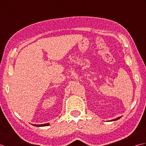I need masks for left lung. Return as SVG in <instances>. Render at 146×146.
Here are the masks:
<instances>
[{"label": "left lung", "mask_w": 146, "mask_h": 146, "mask_svg": "<svg viewBox=\"0 0 146 146\" xmlns=\"http://www.w3.org/2000/svg\"><path fill=\"white\" fill-rule=\"evenodd\" d=\"M121 117H122V116L119 117H118V118H116V119H112V120H111L108 121V122H112V121H115V120H119V119H120Z\"/></svg>", "instance_id": "obj_1"}]
</instances>
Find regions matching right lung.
I'll list each match as a JSON object with an SVG mask.
<instances>
[{
	"label": "right lung",
	"mask_w": 146,
	"mask_h": 146,
	"mask_svg": "<svg viewBox=\"0 0 146 146\" xmlns=\"http://www.w3.org/2000/svg\"><path fill=\"white\" fill-rule=\"evenodd\" d=\"M34 126H36V127H44V126H48L49 125V123H44V124H32Z\"/></svg>",
	"instance_id": "right-lung-1"
}]
</instances>
